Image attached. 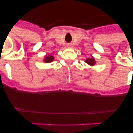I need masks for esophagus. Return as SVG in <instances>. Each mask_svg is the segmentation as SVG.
<instances>
[{"label":"esophagus","mask_w":133,"mask_h":133,"mask_svg":"<svg viewBox=\"0 0 133 133\" xmlns=\"http://www.w3.org/2000/svg\"><path fill=\"white\" fill-rule=\"evenodd\" d=\"M67 47H68V48H72V45L71 43H69V44H68Z\"/></svg>","instance_id":"1"}]
</instances>
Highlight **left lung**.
<instances>
[{
	"label": "left lung",
	"instance_id": "1",
	"mask_svg": "<svg viewBox=\"0 0 133 133\" xmlns=\"http://www.w3.org/2000/svg\"><path fill=\"white\" fill-rule=\"evenodd\" d=\"M85 63L88 64L90 66H94L96 64V61L95 60V58L93 56H91V58H88L85 60Z\"/></svg>",
	"mask_w": 133,
	"mask_h": 133
}]
</instances>
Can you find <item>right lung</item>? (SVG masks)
<instances>
[{"label": "right lung", "mask_w": 133, "mask_h": 133, "mask_svg": "<svg viewBox=\"0 0 133 133\" xmlns=\"http://www.w3.org/2000/svg\"><path fill=\"white\" fill-rule=\"evenodd\" d=\"M54 59V57L52 56V54H46L45 56V58L43 59V61L46 63H49L52 62Z\"/></svg>", "instance_id": "obj_1"}]
</instances>
